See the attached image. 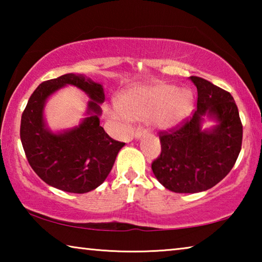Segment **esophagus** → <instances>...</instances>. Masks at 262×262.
Instances as JSON below:
<instances>
[{
    "label": "esophagus",
    "instance_id": "obj_1",
    "mask_svg": "<svg viewBox=\"0 0 262 262\" xmlns=\"http://www.w3.org/2000/svg\"><path fill=\"white\" fill-rule=\"evenodd\" d=\"M147 134V130L144 129V128H142V127H140V128H137L136 129V132H135V139H140L141 136H143V135H145Z\"/></svg>",
    "mask_w": 262,
    "mask_h": 262
}]
</instances>
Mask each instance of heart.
I'll use <instances>...</instances> for the list:
<instances>
[{
    "label": "heart",
    "instance_id": "b5f03b06",
    "mask_svg": "<svg viewBox=\"0 0 262 262\" xmlns=\"http://www.w3.org/2000/svg\"><path fill=\"white\" fill-rule=\"evenodd\" d=\"M192 110V92L158 82L128 89L120 96V103L106 106L105 113L123 123L130 119L148 120L156 129L170 130L183 123Z\"/></svg>",
    "mask_w": 262,
    "mask_h": 262
}]
</instances>
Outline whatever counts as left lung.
<instances>
[{"instance_id": "1", "label": "left lung", "mask_w": 262, "mask_h": 262, "mask_svg": "<svg viewBox=\"0 0 262 262\" xmlns=\"http://www.w3.org/2000/svg\"><path fill=\"white\" fill-rule=\"evenodd\" d=\"M198 89L192 117L170 130L159 132L162 151L151 164L155 177L176 193H199L214 187L236 163L242 149L243 125L233 97L207 79L190 76ZM205 115L217 125L202 131Z\"/></svg>"}]
</instances>
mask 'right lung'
Here are the masks:
<instances>
[{"label":"right lung","instance_id":"right-lung-1","mask_svg":"<svg viewBox=\"0 0 262 262\" xmlns=\"http://www.w3.org/2000/svg\"><path fill=\"white\" fill-rule=\"evenodd\" d=\"M68 83L91 97L88 117L78 127L54 135L43 121V106L48 96ZM104 100L101 84L75 74L42 82L31 95L21 114L20 141L31 167L46 184L82 194L97 188L107 178L125 143L110 137L99 125V104Z\"/></svg>","mask_w":262,"mask_h":262}]
</instances>
